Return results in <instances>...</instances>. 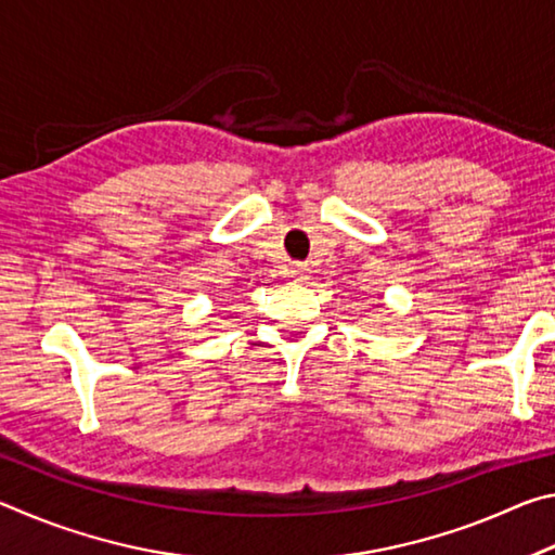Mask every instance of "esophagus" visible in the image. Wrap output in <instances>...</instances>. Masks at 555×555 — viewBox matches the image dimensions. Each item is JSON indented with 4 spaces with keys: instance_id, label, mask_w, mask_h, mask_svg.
<instances>
[{
    "instance_id": "esophagus-1",
    "label": "esophagus",
    "mask_w": 555,
    "mask_h": 555,
    "mask_svg": "<svg viewBox=\"0 0 555 555\" xmlns=\"http://www.w3.org/2000/svg\"><path fill=\"white\" fill-rule=\"evenodd\" d=\"M291 279L296 281V284H304V281H308V269L304 267V264H296V267H291Z\"/></svg>"
}]
</instances>
